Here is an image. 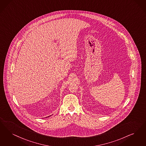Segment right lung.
Returning <instances> with one entry per match:
<instances>
[{"label": "right lung", "mask_w": 146, "mask_h": 146, "mask_svg": "<svg viewBox=\"0 0 146 146\" xmlns=\"http://www.w3.org/2000/svg\"><path fill=\"white\" fill-rule=\"evenodd\" d=\"M48 117H49V116H48Z\"/></svg>", "instance_id": "1"}]
</instances>
